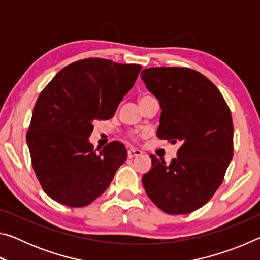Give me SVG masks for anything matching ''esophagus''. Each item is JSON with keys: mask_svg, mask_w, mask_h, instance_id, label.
<instances>
[{"mask_svg": "<svg viewBox=\"0 0 260 260\" xmlns=\"http://www.w3.org/2000/svg\"><path fill=\"white\" fill-rule=\"evenodd\" d=\"M141 152L140 150H138V149H128V150H127V157L128 158H133V157H136V156H140L141 155Z\"/></svg>", "mask_w": 260, "mask_h": 260, "instance_id": "esophagus-1", "label": "esophagus"}]
</instances>
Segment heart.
<instances>
[{"mask_svg":"<svg viewBox=\"0 0 260 260\" xmlns=\"http://www.w3.org/2000/svg\"><path fill=\"white\" fill-rule=\"evenodd\" d=\"M147 98H150V96H142V98L140 99V101H142V100L147 99ZM129 139H131L132 141H136V140H138V136H136L135 134H131V135H129Z\"/></svg>","mask_w":260,"mask_h":260,"instance_id":"1","label":"heart"}]
</instances>
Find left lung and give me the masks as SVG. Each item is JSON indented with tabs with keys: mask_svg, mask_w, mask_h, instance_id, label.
Masks as SVG:
<instances>
[{
	"mask_svg": "<svg viewBox=\"0 0 260 260\" xmlns=\"http://www.w3.org/2000/svg\"><path fill=\"white\" fill-rule=\"evenodd\" d=\"M141 78L160 103L157 136L181 142L170 165L150 156L144 190L165 213L193 212L212 199L233 158L231 110L218 88L195 70L150 68Z\"/></svg>",
	"mask_w": 260,
	"mask_h": 260,
	"instance_id": "1",
	"label": "left lung"
}]
</instances>
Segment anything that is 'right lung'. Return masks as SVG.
Listing matches in <instances>:
<instances>
[{"mask_svg":"<svg viewBox=\"0 0 260 260\" xmlns=\"http://www.w3.org/2000/svg\"><path fill=\"white\" fill-rule=\"evenodd\" d=\"M141 69L80 59L61 69L41 91L26 140L35 175L50 199L82 208L107 190L126 160V148L113 141L96 152L88 138L95 120L113 117Z\"/></svg>","mask_w":260,"mask_h":260,"instance_id":"1","label":"right lung"}]
</instances>
